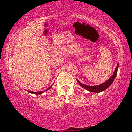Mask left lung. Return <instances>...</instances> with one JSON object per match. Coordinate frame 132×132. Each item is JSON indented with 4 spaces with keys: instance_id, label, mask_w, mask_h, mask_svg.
Segmentation results:
<instances>
[{
    "instance_id": "1",
    "label": "left lung",
    "mask_w": 132,
    "mask_h": 132,
    "mask_svg": "<svg viewBox=\"0 0 132 132\" xmlns=\"http://www.w3.org/2000/svg\"><path fill=\"white\" fill-rule=\"evenodd\" d=\"M118 66H119V64H118L117 66V68L115 69L114 73H113V74L108 80H107L106 81H105L102 84L98 85V86H87V85H85L84 84L81 83V82H80V81H79L77 79V81L78 82V83L80 84V86H81V87L86 89V90H88L89 91H90V92H94V93L101 92V91H103L104 90H105L106 88H108L109 87L111 86V84L113 82V80H114L116 76H117V74Z\"/></svg>"
}]
</instances>
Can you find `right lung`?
Here are the masks:
<instances>
[{
  "instance_id": "obj_1",
  "label": "right lung",
  "mask_w": 132,
  "mask_h": 132,
  "mask_svg": "<svg viewBox=\"0 0 132 132\" xmlns=\"http://www.w3.org/2000/svg\"><path fill=\"white\" fill-rule=\"evenodd\" d=\"M51 87H52V86L50 87H49L48 89H46V90H44V91H38V92H34V91H28V93H30L34 94H41L43 93L44 92H45V91H48V90H50V89L51 88Z\"/></svg>"
}]
</instances>
